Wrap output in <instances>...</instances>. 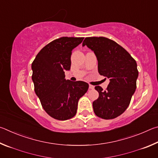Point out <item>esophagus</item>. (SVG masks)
Instances as JSON below:
<instances>
[{
  "instance_id": "esophagus-1",
  "label": "esophagus",
  "mask_w": 158,
  "mask_h": 158,
  "mask_svg": "<svg viewBox=\"0 0 158 158\" xmlns=\"http://www.w3.org/2000/svg\"><path fill=\"white\" fill-rule=\"evenodd\" d=\"M89 89H94V85L90 84V85H89Z\"/></svg>"
}]
</instances>
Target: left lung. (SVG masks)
<instances>
[{
  "instance_id": "1",
  "label": "left lung",
  "mask_w": 158,
  "mask_h": 158,
  "mask_svg": "<svg viewBox=\"0 0 158 158\" xmlns=\"http://www.w3.org/2000/svg\"><path fill=\"white\" fill-rule=\"evenodd\" d=\"M82 45L94 52L99 73L110 80L105 90L95 87L99 98L93 102V111L101 118L114 119L126 110L137 88V63L123 47L107 37H85Z\"/></svg>"
}]
</instances>
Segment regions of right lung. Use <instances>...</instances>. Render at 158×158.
I'll use <instances>...</instances> for the list:
<instances>
[{
  "mask_svg": "<svg viewBox=\"0 0 158 158\" xmlns=\"http://www.w3.org/2000/svg\"><path fill=\"white\" fill-rule=\"evenodd\" d=\"M84 37H61L40 50L32 63L35 92L44 111L59 121L70 119L77 114L79 98L89 89V84L65 79V70L71 66L74 48Z\"/></svg>",
  "mask_w": 158,
  "mask_h": 158,
  "instance_id": "right-lung-1",
  "label": "right lung"
}]
</instances>
